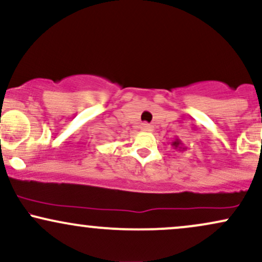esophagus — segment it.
Returning <instances> with one entry per match:
<instances>
[{"label":"esophagus","instance_id":"esophagus-1","mask_svg":"<svg viewBox=\"0 0 262 262\" xmlns=\"http://www.w3.org/2000/svg\"><path fill=\"white\" fill-rule=\"evenodd\" d=\"M141 129L145 132H151L152 127L150 124H148V123H143V124H141Z\"/></svg>","mask_w":262,"mask_h":262}]
</instances>
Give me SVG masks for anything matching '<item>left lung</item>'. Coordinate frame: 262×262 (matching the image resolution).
<instances>
[{"label": "left lung", "instance_id": "left-lung-1", "mask_svg": "<svg viewBox=\"0 0 262 262\" xmlns=\"http://www.w3.org/2000/svg\"><path fill=\"white\" fill-rule=\"evenodd\" d=\"M171 145H172L173 148L177 149V150H182V151H183V150H186L185 146H183V143L179 139V138H176V139L173 140L172 143H171Z\"/></svg>", "mask_w": 262, "mask_h": 262}]
</instances>
